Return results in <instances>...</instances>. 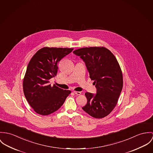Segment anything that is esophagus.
<instances>
[{"label":"esophagus","instance_id":"esophagus-1","mask_svg":"<svg viewBox=\"0 0 153 153\" xmlns=\"http://www.w3.org/2000/svg\"><path fill=\"white\" fill-rule=\"evenodd\" d=\"M74 93L76 95H80L81 94V92L80 91H74Z\"/></svg>","mask_w":153,"mask_h":153}]
</instances>
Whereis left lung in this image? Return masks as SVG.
Masks as SVG:
<instances>
[{
  "label": "left lung",
  "mask_w": 153,
  "mask_h": 153,
  "mask_svg": "<svg viewBox=\"0 0 153 153\" xmlns=\"http://www.w3.org/2000/svg\"><path fill=\"white\" fill-rule=\"evenodd\" d=\"M85 62L97 93L86 92L82 109L96 119L108 115L116 107L123 88V74L114 55L104 47L83 48L73 51Z\"/></svg>",
  "instance_id": "left-lung-1"
}]
</instances>
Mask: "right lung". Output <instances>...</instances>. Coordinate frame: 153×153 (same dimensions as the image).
<instances>
[{
  "label": "right lung",
  "mask_w": 153,
  "mask_h": 153,
  "mask_svg": "<svg viewBox=\"0 0 153 153\" xmlns=\"http://www.w3.org/2000/svg\"><path fill=\"white\" fill-rule=\"evenodd\" d=\"M73 48L45 47L30 60L23 79L25 96L37 114H51L63 104L71 91L49 84L56 76L59 62L73 51Z\"/></svg>",
  "instance_id": "right-lung-1"
}]
</instances>
